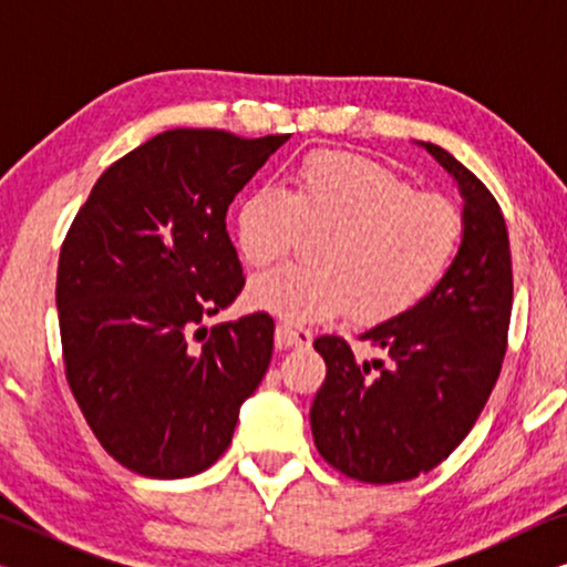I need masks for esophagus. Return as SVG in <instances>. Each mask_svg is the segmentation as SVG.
I'll return each instance as SVG.
<instances>
[{"mask_svg": "<svg viewBox=\"0 0 567 567\" xmlns=\"http://www.w3.org/2000/svg\"><path fill=\"white\" fill-rule=\"evenodd\" d=\"M276 346L278 348H307L312 346V332L307 328H297L291 322H281L276 328Z\"/></svg>", "mask_w": 567, "mask_h": 567, "instance_id": "34e87169", "label": "esophagus"}]
</instances>
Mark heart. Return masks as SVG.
Masks as SVG:
<instances>
[{"label": "heart", "mask_w": 567, "mask_h": 567, "mask_svg": "<svg viewBox=\"0 0 567 567\" xmlns=\"http://www.w3.org/2000/svg\"><path fill=\"white\" fill-rule=\"evenodd\" d=\"M315 266H284L255 278V309L305 324L351 309L377 324L413 309L441 281L462 239L452 200L415 193L405 177L361 154L315 152L284 193L260 188L239 200L235 239L243 260L266 268L299 245Z\"/></svg>", "instance_id": "obj_1"}]
</instances>
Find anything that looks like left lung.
<instances>
[{"mask_svg":"<svg viewBox=\"0 0 567 567\" xmlns=\"http://www.w3.org/2000/svg\"><path fill=\"white\" fill-rule=\"evenodd\" d=\"M462 196V245L429 297L361 332L386 361H355L338 336L315 340L328 374L309 410L322 460L390 485L431 472L483 413L506 355L514 274L493 193L446 150L423 144Z\"/></svg>","mask_w":567,"mask_h":567,"instance_id":"8db88e82","label":"left lung"}]
</instances>
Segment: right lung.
<instances>
[{
    "label": "right lung",
    "instance_id": "right-lung-1",
    "mask_svg": "<svg viewBox=\"0 0 567 567\" xmlns=\"http://www.w3.org/2000/svg\"><path fill=\"white\" fill-rule=\"evenodd\" d=\"M289 134L173 128L97 177L59 255L66 382L115 462L144 477L198 475L227 452L266 377L274 317L204 328L245 276L227 208Z\"/></svg>",
    "mask_w": 567,
    "mask_h": 567
}]
</instances>
